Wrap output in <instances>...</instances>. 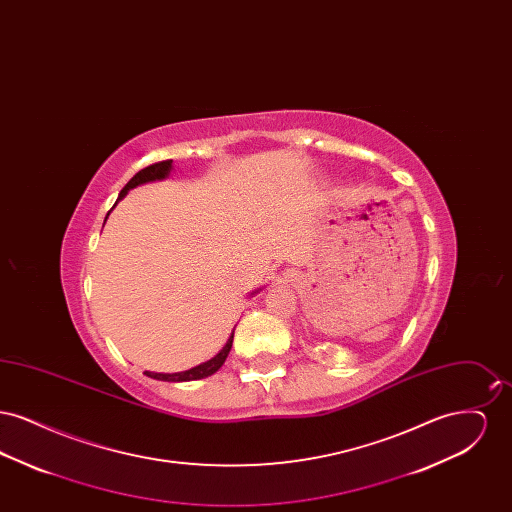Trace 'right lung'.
I'll return each instance as SVG.
<instances>
[{"mask_svg": "<svg viewBox=\"0 0 512 512\" xmlns=\"http://www.w3.org/2000/svg\"><path fill=\"white\" fill-rule=\"evenodd\" d=\"M172 171V159L169 161H161V163H155V165H149L146 169H142L140 172H136L132 178H130V182L124 186L121 190V194L117 197V203L121 201L124 195L128 194L132 188H136V186H140V184H146V182H155V180H165ZM115 203V205H117ZM107 217H109V213H107ZM105 217V220H107ZM105 224V222H103ZM257 292H253L255 295ZM232 340H234V332L230 334V338L226 341V345L220 349L219 353L213 357V359H209V361H205V363H201V365L194 366V368H190V370H182V372H172V374H163V372H147V376L149 378H155V380H163V382H192V380H201V378H207V376H211V374H215L217 370H219L220 366L224 365V361H226V357H228V353H230V349H232Z\"/></svg>", "mask_w": 512, "mask_h": 512, "instance_id": "right-lung-1", "label": "right lung"}]
</instances>
